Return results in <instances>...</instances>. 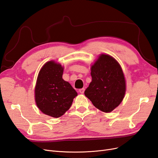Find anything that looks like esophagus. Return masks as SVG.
<instances>
[{"label":"esophagus","instance_id":"1","mask_svg":"<svg viewBox=\"0 0 158 158\" xmlns=\"http://www.w3.org/2000/svg\"><path fill=\"white\" fill-rule=\"evenodd\" d=\"M79 92L81 93V94H83L84 92H85V89L83 88V89H81L79 90Z\"/></svg>","mask_w":158,"mask_h":158}]
</instances>
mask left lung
Returning <instances> with one entry per match:
<instances>
[{
	"label": "left lung",
	"instance_id": "8db88e82",
	"mask_svg": "<svg viewBox=\"0 0 158 158\" xmlns=\"http://www.w3.org/2000/svg\"><path fill=\"white\" fill-rule=\"evenodd\" d=\"M92 81L85 95L102 111L109 113L123 100L126 84L124 74L117 60L108 54H100L91 66Z\"/></svg>",
	"mask_w": 158,
	"mask_h": 158
}]
</instances>
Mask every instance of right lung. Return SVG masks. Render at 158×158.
<instances>
[{"label":"right lung","instance_id":"right-lung-1","mask_svg":"<svg viewBox=\"0 0 158 158\" xmlns=\"http://www.w3.org/2000/svg\"><path fill=\"white\" fill-rule=\"evenodd\" d=\"M64 68L54 61L46 63L39 73L35 89V102L46 115L58 118L72 104L77 93L62 79Z\"/></svg>","mask_w":158,"mask_h":158}]
</instances>
